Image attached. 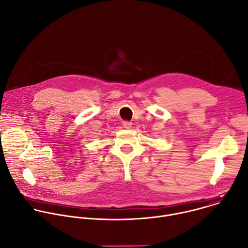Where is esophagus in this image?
Returning <instances> with one entry per match:
<instances>
[{"instance_id":"34e87169","label":"esophagus","mask_w":248,"mask_h":248,"mask_svg":"<svg viewBox=\"0 0 248 248\" xmlns=\"http://www.w3.org/2000/svg\"><path fill=\"white\" fill-rule=\"evenodd\" d=\"M131 123L130 122H128V121H124V122H123V126L124 127V128H130L131 127Z\"/></svg>"}]
</instances>
